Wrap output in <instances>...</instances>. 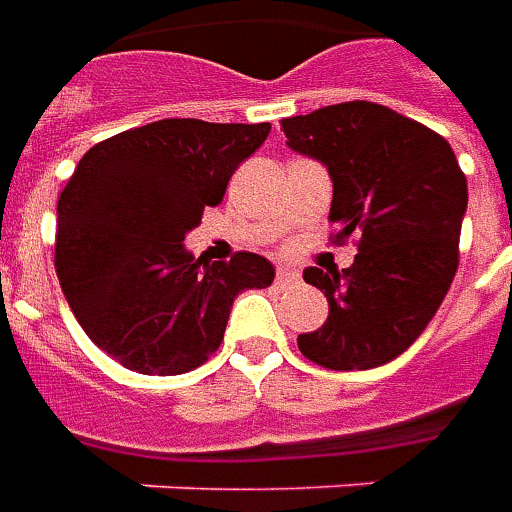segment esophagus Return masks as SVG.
Segmentation results:
<instances>
[{"instance_id": "34e87169", "label": "esophagus", "mask_w": 512, "mask_h": 512, "mask_svg": "<svg viewBox=\"0 0 512 512\" xmlns=\"http://www.w3.org/2000/svg\"><path fill=\"white\" fill-rule=\"evenodd\" d=\"M274 282H277L279 288H293V285H299V274H296V271H290V268H279Z\"/></svg>"}]
</instances>
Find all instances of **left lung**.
<instances>
[{
  "instance_id": "left-lung-1",
  "label": "left lung",
  "mask_w": 512,
  "mask_h": 512,
  "mask_svg": "<svg viewBox=\"0 0 512 512\" xmlns=\"http://www.w3.org/2000/svg\"><path fill=\"white\" fill-rule=\"evenodd\" d=\"M288 147L318 158L334 183V244L356 235L354 266L307 268L329 301L299 351L329 370L386 365L425 332L458 271L466 175L447 139L370 101L282 120Z\"/></svg>"
}]
</instances>
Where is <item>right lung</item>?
Listing matches in <instances>:
<instances>
[{"instance_id":"obj_1","label":"right lung","mask_w":512,"mask_h":512,"mask_svg":"<svg viewBox=\"0 0 512 512\" xmlns=\"http://www.w3.org/2000/svg\"><path fill=\"white\" fill-rule=\"evenodd\" d=\"M268 131L175 117L82 156L57 202L54 268L79 326L123 367L145 376L200 367L222 345L235 296L274 282L255 252L202 263L183 246Z\"/></svg>"}]
</instances>
